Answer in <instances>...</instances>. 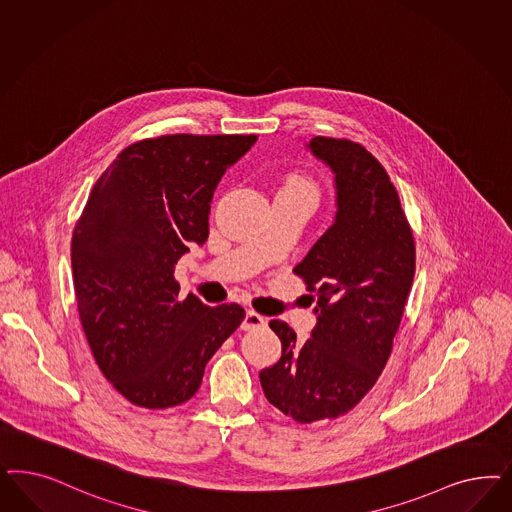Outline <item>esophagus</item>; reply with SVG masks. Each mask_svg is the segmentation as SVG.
I'll use <instances>...</instances> for the list:
<instances>
[{
	"label": "esophagus",
	"mask_w": 512,
	"mask_h": 512,
	"mask_svg": "<svg viewBox=\"0 0 512 512\" xmlns=\"http://www.w3.org/2000/svg\"><path fill=\"white\" fill-rule=\"evenodd\" d=\"M265 322H267V320H265L262 314H258L256 311H247V314H245V320H243V324H241V330H256V328H262V326H265Z\"/></svg>",
	"instance_id": "34e87169"
}]
</instances>
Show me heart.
Wrapping results in <instances>:
<instances>
[{"label": "heart", "instance_id": "1", "mask_svg": "<svg viewBox=\"0 0 512 512\" xmlns=\"http://www.w3.org/2000/svg\"><path fill=\"white\" fill-rule=\"evenodd\" d=\"M282 188H299V190H307V192H311V194H316L313 182L309 181V179H305L303 175H290V177L284 181V184H282Z\"/></svg>", "mask_w": 512, "mask_h": 512}]
</instances>
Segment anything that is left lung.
Here are the masks:
<instances>
[{
  "label": "left lung",
  "instance_id": "left-lung-1",
  "mask_svg": "<svg viewBox=\"0 0 512 512\" xmlns=\"http://www.w3.org/2000/svg\"><path fill=\"white\" fill-rule=\"evenodd\" d=\"M314 156L335 173L337 215L294 267L314 292L311 339L271 320L279 362L260 373L265 397L299 424L339 418L375 386L390 358L413 286V230L379 160L350 139L314 137Z\"/></svg>",
  "mask_w": 512,
  "mask_h": 512
}]
</instances>
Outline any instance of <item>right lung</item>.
<instances>
[{"label":"right lung","mask_w":512,"mask_h":512,"mask_svg":"<svg viewBox=\"0 0 512 512\" xmlns=\"http://www.w3.org/2000/svg\"><path fill=\"white\" fill-rule=\"evenodd\" d=\"M256 135L175 133L122 150L94 184L71 239L84 335L103 377L145 409L181 405L245 309L181 299L175 265L209 237L216 184Z\"/></svg>","instance_id":"add662e5"}]
</instances>
